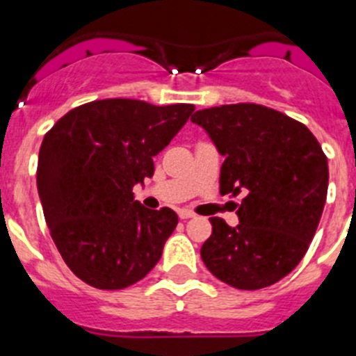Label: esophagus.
I'll return each instance as SVG.
<instances>
[{"instance_id":"obj_1","label":"esophagus","mask_w":356,"mask_h":356,"mask_svg":"<svg viewBox=\"0 0 356 356\" xmlns=\"http://www.w3.org/2000/svg\"><path fill=\"white\" fill-rule=\"evenodd\" d=\"M193 213L191 211H188V209H181V211H179V218H181V220H188V218H193Z\"/></svg>"}]
</instances>
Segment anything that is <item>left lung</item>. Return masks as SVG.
Masks as SVG:
<instances>
[{
    "label": "left lung",
    "mask_w": 356,
    "mask_h": 356,
    "mask_svg": "<svg viewBox=\"0 0 356 356\" xmlns=\"http://www.w3.org/2000/svg\"><path fill=\"white\" fill-rule=\"evenodd\" d=\"M191 122L224 157L222 195H242L240 224L209 218L204 265L234 289L274 285L307 254L323 215L327 159L319 141L302 123L256 104L197 111Z\"/></svg>",
    "instance_id": "1"
}]
</instances>
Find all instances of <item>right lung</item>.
<instances>
[{
    "mask_svg": "<svg viewBox=\"0 0 356 356\" xmlns=\"http://www.w3.org/2000/svg\"><path fill=\"white\" fill-rule=\"evenodd\" d=\"M195 107H157L109 98L80 105L44 136L37 191L58 252L75 276L120 290L156 267L179 218L148 209L132 188L154 175V157L174 140Z\"/></svg>",
    "mask_w": 356,
    "mask_h": 356,
    "instance_id": "add662e5",
    "label": "right lung"
}]
</instances>
